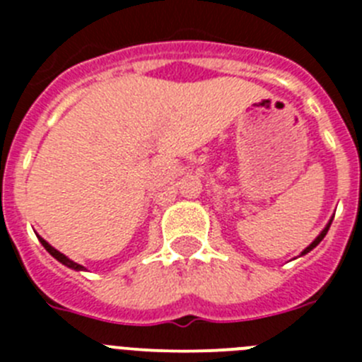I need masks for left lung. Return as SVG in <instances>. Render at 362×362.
Segmentation results:
<instances>
[{
	"instance_id": "1",
	"label": "left lung",
	"mask_w": 362,
	"mask_h": 362,
	"mask_svg": "<svg viewBox=\"0 0 362 362\" xmlns=\"http://www.w3.org/2000/svg\"><path fill=\"white\" fill-rule=\"evenodd\" d=\"M330 225H332V221H330V223H328V225H326V228H325V230H322V232H321V233H319V235H317V239H315V241H313V243H312V245H310V246H308V248H306V250H305V252H303V254H300V255H305V254H308V252H310V250H313V248H315V246H317V245H319V243H321V241H322V239H325V235H326V233H328V230H330Z\"/></svg>"
}]
</instances>
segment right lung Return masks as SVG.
Listing matches in <instances>:
<instances>
[{"instance_id":"add662e5","label":"right lung","mask_w":362,"mask_h":362,"mask_svg":"<svg viewBox=\"0 0 362 362\" xmlns=\"http://www.w3.org/2000/svg\"><path fill=\"white\" fill-rule=\"evenodd\" d=\"M40 241H41V245L45 246V250L49 252L50 255H52V257H56L57 261H59V263H63L65 264V267H69V268H72V270H85V268L81 267V264H78V263H74V261H70L69 257H66V255H63L62 252H57L56 248H52V246L49 245V243L45 241L43 238H40Z\"/></svg>"}]
</instances>
